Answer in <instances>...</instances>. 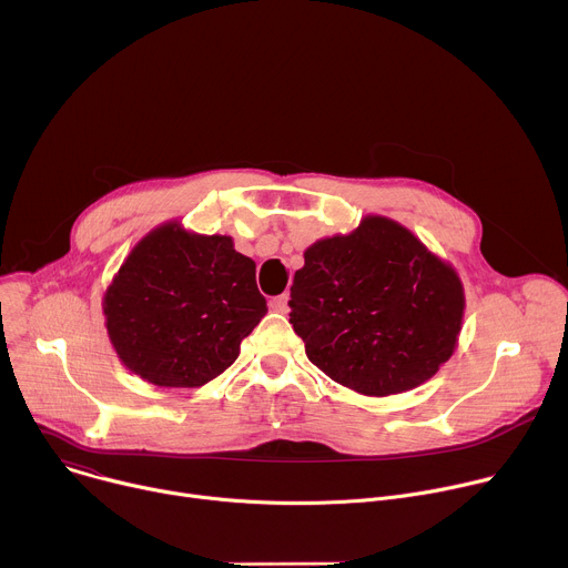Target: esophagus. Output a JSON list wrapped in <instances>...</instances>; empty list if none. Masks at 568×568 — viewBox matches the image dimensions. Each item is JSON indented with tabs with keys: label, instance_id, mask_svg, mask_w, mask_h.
<instances>
[{
	"label": "esophagus",
	"instance_id": "esophagus-1",
	"mask_svg": "<svg viewBox=\"0 0 568 568\" xmlns=\"http://www.w3.org/2000/svg\"><path fill=\"white\" fill-rule=\"evenodd\" d=\"M287 301H290V296H287V294L274 296V298L270 301V307H272L274 312H281V314H285V312H287Z\"/></svg>",
	"mask_w": 568,
	"mask_h": 568
}]
</instances>
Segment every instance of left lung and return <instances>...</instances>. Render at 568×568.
Wrapping results in <instances>:
<instances>
[{
  "label": "left lung",
  "mask_w": 568,
  "mask_h": 568,
  "mask_svg": "<svg viewBox=\"0 0 568 568\" xmlns=\"http://www.w3.org/2000/svg\"><path fill=\"white\" fill-rule=\"evenodd\" d=\"M294 274L290 323L336 384L388 397L428 382L457 345L464 285L404 225L365 216L316 241Z\"/></svg>",
  "instance_id": "8db88e82"
}]
</instances>
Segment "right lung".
I'll list each match as a JSON object with an SVG mask.
<instances>
[{
    "label": "right lung",
    "mask_w": 568,
    "mask_h": 568,
    "mask_svg": "<svg viewBox=\"0 0 568 568\" xmlns=\"http://www.w3.org/2000/svg\"><path fill=\"white\" fill-rule=\"evenodd\" d=\"M102 310L122 365L153 386L199 388L239 358L267 303L230 236L164 223L124 258Z\"/></svg>",
    "instance_id": "right-lung-1"
}]
</instances>
